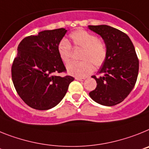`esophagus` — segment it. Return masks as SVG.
<instances>
[{"label":"esophagus","instance_id":"1","mask_svg":"<svg viewBox=\"0 0 149 149\" xmlns=\"http://www.w3.org/2000/svg\"><path fill=\"white\" fill-rule=\"evenodd\" d=\"M75 79H76V80H78V81H84V80H85L84 78H80V77H76Z\"/></svg>","mask_w":149,"mask_h":149}]
</instances>
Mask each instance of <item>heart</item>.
Returning <instances> with one entry per match:
<instances>
[{"mask_svg": "<svg viewBox=\"0 0 149 149\" xmlns=\"http://www.w3.org/2000/svg\"><path fill=\"white\" fill-rule=\"evenodd\" d=\"M75 47L83 48L81 61H72L67 65L68 73L77 77H85L94 70V66L99 67L107 59V51L104 42L100 40L93 33L79 29L70 34ZM59 55L64 63L70 61L73 55L72 46L67 40L63 39L58 46Z\"/></svg>", "mask_w": 149, "mask_h": 149, "instance_id": "obj_1", "label": "heart"}]
</instances>
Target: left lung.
Returning a JSON list of instances; mask_svg holds the SVG:
<instances>
[{"label":"left lung","mask_w":149,"mask_h":149,"mask_svg":"<svg viewBox=\"0 0 149 149\" xmlns=\"http://www.w3.org/2000/svg\"><path fill=\"white\" fill-rule=\"evenodd\" d=\"M88 28L103 38L107 47L105 62L93 76L97 87L89 93L91 98L107 107L122 102L131 92L139 72V60L134 44L126 33L106 24L88 25Z\"/></svg>","instance_id":"1"}]
</instances>
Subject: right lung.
<instances>
[{"label": "right lung", "mask_w": 149, "mask_h": 149, "mask_svg": "<svg viewBox=\"0 0 149 149\" xmlns=\"http://www.w3.org/2000/svg\"><path fill=\"white\" fill-rule=\"evenodd\" d=\"M67 31L65 28L46 30L19 44L12 79L19 97L31 108L47 110L55 107L74 80L72 76H58L66 71L58 46Z\"/></svg>", "instance_id": "obj_1"}]
</instances>
